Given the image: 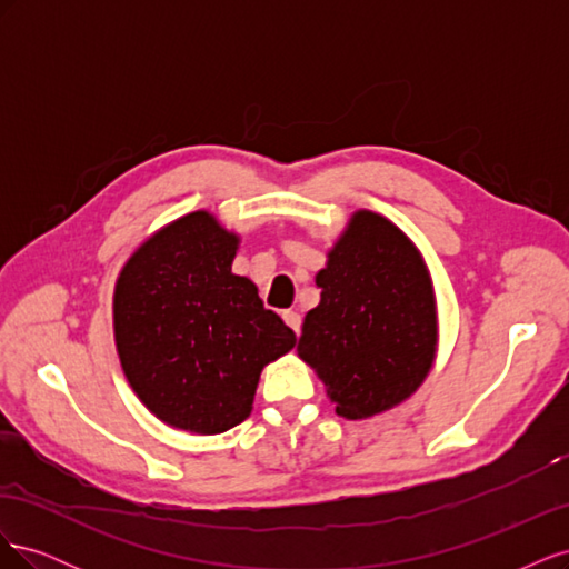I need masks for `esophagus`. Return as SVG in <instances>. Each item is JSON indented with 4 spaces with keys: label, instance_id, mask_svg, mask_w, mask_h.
Masks as SVG:
<instances>
[{
    "label": "esophagus",
    "instance_id": "1",
    "mask_svg": "<svg viewBox=\"0 0 569 569\" xmlns=\"http://www.w3.org/2000/svg\"><path fill=\"white\" fill-rule=\"evenodd\" d=\"M282 318H284V322H287L297 335L301 332V316H299L297 311H284Z\"/></svg>",
    "mask_w": 569,
    "mask_h": 569
}]
</instances>
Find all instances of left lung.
<instances>
[{"instance_id":"obj_1","label":"left lung","mask_w":569,"mask_h":569,"mask_svg":"<svg viewBox=\"0 0 569 569\" xmlns=\"http://www.w3.org/2000/svg\"><path fill=\"white\" fill-rule=\"evenodd\" d=\"M316 284L320 303L297 351L337 416L363 420L408 399L437 353L435 291L416 244L387 218L358 211Z\"/></svg>"}]
</instances>
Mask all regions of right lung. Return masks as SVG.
<instances>
[{"label":"right lung","mask_w":569,"mask_h":569,"mask_svg":"<svg viewBox=\"0 0 569 569\" xmlns=\"http://www.w3.org/2000/svg\"><path fill=\"white\" fill-rule=\"evenodd\" d=\"M239 239L206 211L170 222L120 270L113 330L140 401L170 427L220 435L244 422L263 366L297 343L251 280Z\"/></svg>","instance_id":"obj_1"}]
</instances>
